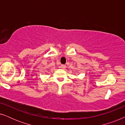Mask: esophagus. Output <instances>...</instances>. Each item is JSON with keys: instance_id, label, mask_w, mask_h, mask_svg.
Here are the masks:
<instances>
[{"instance_id": "34e87169", "label": "esophagus", "mask_w": 125, "mask_h": 125, "mask_svg": "<svg viewBox=\"0 0 125 125\" xmlns=\"http://www.w3.org/2000/svg\"><path fill=\"white\" fill-rule=\"evenodd\" d=\"M61 68H62V69H65V68H66V65L63 64L61 66Z\"/></svg>"}]
</instances>
